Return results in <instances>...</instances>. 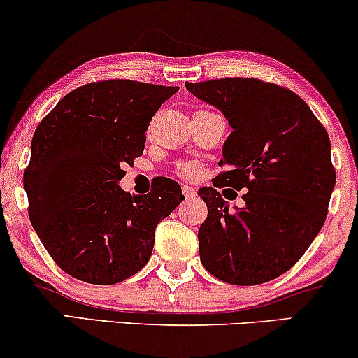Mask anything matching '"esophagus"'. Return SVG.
I'll return each instance as SVG.
<instances>
[{
  "mask_svg": "<svg viewBox=\"0 0 358 358\" xmlns=\"http://www.w3.org/2000/svg\"><path fill=\"white\" fill-rule=\"evenodd\" d=\"M182 192H183V195H185V198H187V200H188V198H193L196 195V192L193 190L192 187H183Z\"/></svg>",
  "mask_w": 358,
  "mask_h": 358,
  "instance_id": "1",
  "label": "esophagus"
}]
</instances>
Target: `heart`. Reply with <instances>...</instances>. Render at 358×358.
I'll return each instance as SVG.
<instances>
[{"mask_svg": "<svg viewBox=\"0 0 358 358\" xmlns=\"http://www.w3.org/2000/svg\"><path fill=\"white\" fill-rule=\"evenodd\" d=\"M176 173L185 180L195 182V180H198L203 175V166L198 162H180L178 165H176Z\"/></svg>", "mask_w": 358, "mask_h": 358, "instance_id": "1", "label": "heart"}]
</instances>
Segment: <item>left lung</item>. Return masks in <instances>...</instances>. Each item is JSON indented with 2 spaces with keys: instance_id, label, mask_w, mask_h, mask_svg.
<instances>
[{
  "instance_id": "left-lung-1",
  "label": "left lung",
  "mask_w": 358,
  "mask_h": 358,
  "mask_svg": "<svg viewBox=\"0 0 358 358\" xmlns=\"http://www.w3.org/2000/svg\"><path fill=\"white\" fill-rule=\"evenodd\" d=\"M234 128L213 187L198 192L208 217L198 231L201 264L231 285H258L290 270L324 227L335 187L330 138L292 90L257 78L185 83ZM244 190L230 209L218 187Z\"/></svg>"
}]
</instances>
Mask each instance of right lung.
<instances>
[{"instance_id":"obj_1","label":"right lung","mask_w":358,"mask_h":358,"mask_svg":"<svg viewBox=\"0 0 358 358\" xmlns=\"http://www.w3.org/2000/svg\"><path fill=\"white\" fill-rule=\"evenodd\" d=\"M176 86L133 80L73 90L38 124L23 185L29 220L55 264L71 277L113 285L148 264L155 230L185 200L160 176L146 195L118 187L143 153L146 130Z\"/></svg>"}]
</instances>
